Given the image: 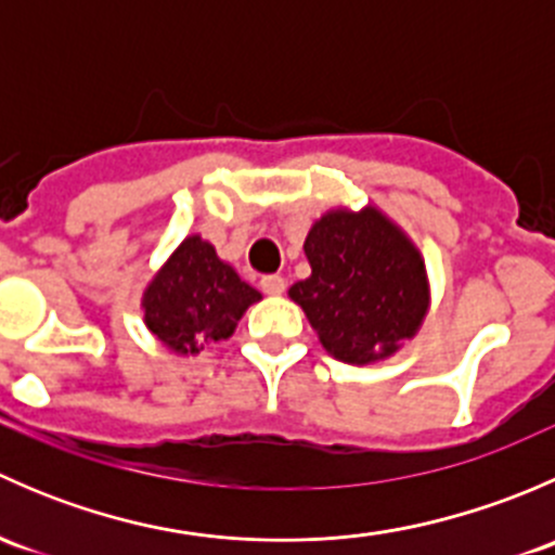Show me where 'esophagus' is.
<instances>
[{"label":"esophagus","mask_w":555,"mask_h":555,"mask_svg":"<svg viewBox=\"0 0 555 555\" xmlns=\"http://www.w3.org/2000/svg\"><path fill=\"white\" fill-rule=\"evenodd\" d=\"M260 287H262V293H266V295H282L284 287H287V282H284L279 273H271V276L260 279Z\"/></svg>","instance_id":"obj_1"}]
</instances>
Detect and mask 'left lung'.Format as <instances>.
<instances>
[{"mask_svg": "<svg viewBox=\"0 0 555 555\" xmlns=\"http://www.w3.org/2000/svg\"><path fill=\"white\" fill-rule=\"evenodd\" d=\"M311 276L289 287L335 360L371 365L395 354L429 311L422 251L376 206L330 209L306 236Z\"/></svg>", "mask_w": 555, "mask_h": 555, "instance_id": "1", "label": "left lung"}]
</instances>
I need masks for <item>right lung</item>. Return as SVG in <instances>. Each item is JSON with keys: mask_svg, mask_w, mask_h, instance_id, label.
I'll use <instances>...</instances> for the list:
<instances>
[{"mask_svg": "<svg viewBox=\"0 0 555 555\" xmlns=\"http://www.w3.org/2000/svg\"><path fill=\"white\" fill-rule=\"evenodd\" d=\"M262 295L193 233L171 251L142 295L144 324L173 354H198L228 340L238 319Z\"/></svg>", "mask_w": 555, "mask_h": 555, "instance_id": "1", "label": "right lung"}]
</instances>
